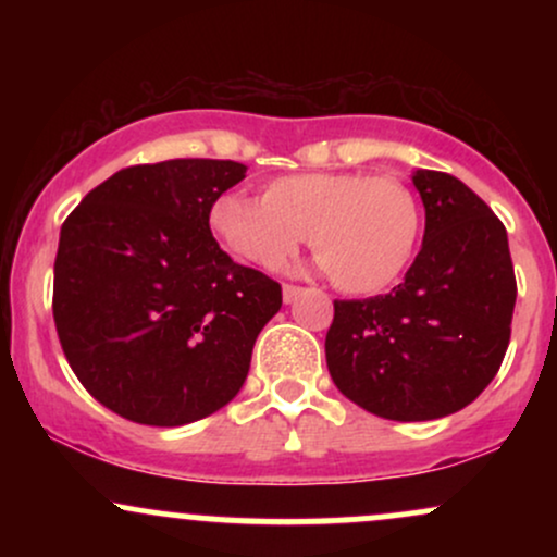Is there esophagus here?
I'll return each instance as SVG.
<instances>
[{"label": "esophagus", "mask_w": 557, "mask_h": 557, "mask_svg": "<svg viewBox=\"0 0 557 557\" xmlns=\"http://www.w3.org/2000/svg\"><path fill=\"white\" fill-rule=\"evenodd\" d=\"M300 293H304V287H298V285H290V283H285L283 285V300L285 304H293V300H296Z\"/></svg>", "instance_id": "obj_1"}]
</instances>
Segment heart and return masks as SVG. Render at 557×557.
Returning <instances> with one entry per match:
<instances>
[{"label":"heart","instance_id":"1","mask_svg":"<svg viewBox=\"0 0 557 557\" xmlns=\"http://www.w3.org/2000/svg\"><path fill=\"white\" fill-rule=\"evenodd\" d=\"M230 253L274 270L309 238L330 280L354 296L380 293L406 274L421 240L419 198L400 177L298 172L274 177L264 198L230 190L209 209Z\"/></svg>","mask_w":557,"mask_h":557}]
</instances>
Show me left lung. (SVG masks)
Returning <instances> with one entry per match:
<instances>
[{
  "label": "left lung",
  "mask_w": 557,
  "mask_h": 557,
  "mask_svg": "<svg viewBox=\"0 0 557 557\" xmlns=\"http://www.w3.org/2000/svg\"><path fill=\"white\" fill-rule=\"evenodd\" d=\"M426 227L387 296L335 300L324 341L332 382L393 421L456 413L495 380L510 343L516 274L503 222L458 177L413 172Z\"/></svg>",
  "instance_id": "1"
}]
</instances>
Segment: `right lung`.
Instances as JSON below:
<instances>
[{
  "label": "right lung",
  "instance_id": "obj_1",
  "mask_svg": "<svg viewBox=\"0 0 557 557\" xmlns=\"http://www.w3.org/2000/svg\"><path fill=\"white\" fill-rule=\"evenodd\" d=\"M230 159L125 168L70 212L54 259L65 359L101 406L181 426L238 395L283 287L235 264L209 227L212 203L246 177Z\"/></svg>",
  "mask_w": 557,
  "mask_h": 557
}]
</instances>
